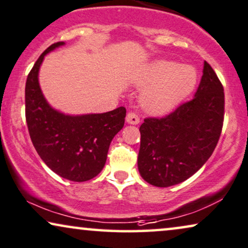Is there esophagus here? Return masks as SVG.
Masks as SVG:
<instances>
[{"label": "esophagus", "instance_id": "esophagus-1", "mask_svg": "<svg viewBox=\"0 0 248 248\" xmlns=\"http://www.w3.org/2000/svg\"><path fill=\"white\" fill-rule=\"evenodd\" d=\"M126 122L128 124H138L140 122V117L134 111H128L126 115Z\"/></svg>", "mask_w": 248, "mask_h": 248}]
</instances>
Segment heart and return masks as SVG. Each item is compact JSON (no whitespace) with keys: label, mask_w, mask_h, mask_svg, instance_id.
<instances>
[{"label":"heart","mask_w":248,"mask_h":248,"mask_svg":"<svg viewBox=\"0 0 248 248\" xmlns=\"http://www.w3.org/2000/svg\"><path fill=\"white\" fill-rule=\"evenodd\" d=\"M198 74L194 67L173 61L159 60L150 65L138 78L144 90L141 102L148 111L164 114L171 111L194 91Z\"/></svg>","instance_id":"b5f03b06"}]
</instances>
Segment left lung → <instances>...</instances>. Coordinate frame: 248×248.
Instances as JSON below:
<instances>
[{
	"instance_id": "1",
	"label": "left lung",
	"mask_w": 248,
	"mask_h": 248,
	"mask_svg": "<svg viewBox=\"0 0 248 248\" xmlns=\"http://www.w3.org/2000/svg\"><path fill=\"white\" fill-rule=\"evenodd\" d=\"M224 120L223 85L207 61L195 98L140 126L138 169L155 187H171L195 174L213 154Z\"/></svg>"
}]
</instances>
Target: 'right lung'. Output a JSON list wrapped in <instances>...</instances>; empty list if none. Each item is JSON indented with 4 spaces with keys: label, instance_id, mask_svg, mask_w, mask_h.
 <instances>
[{
    "label": "right lung",
    "instance_id": "add662e5",
    "mask_svg": "<svg viewBox=\"0 0 248 248\" xmlns=\"http://www.w3.org/2000/svg\"><path fill=\"white\" fill-rule=\"evenodd\" d=\"M62 44L57 42L47 47L28 74L26 122L42 160L61 178L83 182L104 169L112 138L124 126L126 109L118 107L104 114L67 116L50 107L38 84V69L44 56Z\"/></svg>",
    "mask_w": 248,
    "mask_h": 248
}]
</instances>
